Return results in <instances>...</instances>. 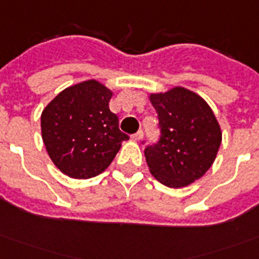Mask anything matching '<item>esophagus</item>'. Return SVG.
Here are the masks:
<instances>
[{
  "label": "esophagus",
  "instance_id": "1",
  "mask_svg": "<svg viewBox=\"0 0 259 259\" xmlns=\"http://www.w3.org/2000/svg\"><path fill=\"white\" fill-rule=\"evenodd\" d=\"M143 138V132L142 131H138L135 135H132V139L135 141V142H139V141H142Z\"/></svg>",
  "mask_w": 259,
  "mask_h": 259
}]
</instances>
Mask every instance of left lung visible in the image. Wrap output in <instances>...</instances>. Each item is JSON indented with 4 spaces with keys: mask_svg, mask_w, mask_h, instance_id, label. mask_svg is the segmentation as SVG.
Returning <instances> with one entry per match:
<instances>
[{
    "mask_svg": "<svg viewBox=\"0 0 259 259\" xmlns=\"http://www.w3.org/2000/svg\"><path fill=\"white\" fill-rule=\"evenodd\" d=\"M157 111L160 141L145 149L149 171L160 184L179 189L209 169L222 142L214 111L196 92L174 87L149 94Z\"/></svg>",
    "mask_w": 259,
    "mask_h": 259,
    "instance_id": "1",
    "label": "left lung"
}]
</instances>
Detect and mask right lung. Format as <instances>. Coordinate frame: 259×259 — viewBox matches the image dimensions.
<instances>
[{"label":"right lung","mask_w":259,"mask_h":259,"mask_svg":"<svg viewBox=\"0 0 259 259\" xmlns=\"http://www.w3.org/2000/svg\"><path fill=\"white\" fill-rule=\"evenodd\" d=\"M113 91L96 80L67 87L41 113V135L52 163L74 179H90L110 165L128 135L109 109Z\"/></svg>","instance_id":"1"}]
</instances>
